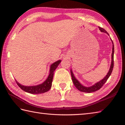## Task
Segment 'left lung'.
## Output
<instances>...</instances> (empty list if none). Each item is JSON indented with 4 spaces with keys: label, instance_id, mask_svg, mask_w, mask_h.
<instances>
[{
    "label": "left lung",
    "instance_id": "left-lung-1",
    "mask_svg": "<svg viewBox=\"0 0 125 125\" xmlns=\"http://www.w3.org/2000/svg\"><path fill=\"white\" fill-rule=\"evenodd\" d=\"M99 28L102 32H104L105 33H107V34H108L107 31H106L104 28L100 27H99ZM112 42L113 44V47H112V62H111V67L110 68V70L108 71V72L107 74V75L105 77L102 79V80H101L99 82H97V83H95L92 86H90V87L84 86L83 85H82L80 83H79L78 80H77L76 78L75 77V76L73 75L72 70H70L71 78H72V81L73 82L74 85L76 86V88L79 91H80L81 92H87V93H91L93 92L96 91L97 90H99L101 87L103 86V85L105 83V82L107 81L108 78H109L111 73L112 72L113 66H114V52H115V50H115V49H114V44H113V42L112 40Z\"/></svg>",
    "mask_w": 125,
    "mask_h": 125
}]
</instances>
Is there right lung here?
<instances>
[{
	"mask_svg": "<svg viewBox=\"0 0 125 125\" xmlns=\"http://www.w3.org/2000/svg\"><path fill=\"white\" fill-rule=\"evenodd\" d=\"M61 62V60H58L56 62H54V63L50 66V71L49 76L48 77L47 79L43 83L41 84H39L38 85L36 86H24L22 85H21L18 83V82L16 81L18 85L19 86L21 89H22L25 92H27L28 93L31 94H42V93H44L47 92L52 87V79H53V76H54V73L56 69L59 65L60 62Z\"/></svg>",
	"mask_w": 125,
	"mask_h": 125,
	"instance_id": "add662e5",
	"label": "right lung"
}]
</instances>
